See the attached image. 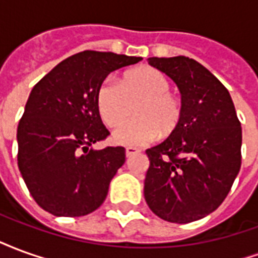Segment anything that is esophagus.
<instances>
[{
  "label": "esophagus",
  "mask_w": 258,
  "mask_h": 258,
  "mask_svg": "<svg viewBox=\"0 0 258 258\" xmlns=\"http://www.w3.org/2000/svg\"><path fill=\"white\" fill-rule=\"evenodd\" d=\"M140 149H137V148H133V146H128V148H125V155L127 157L134 156V155H138L140 153Z\"/></svg>",
  "instance_id": "obj_1"
}]
</instances>
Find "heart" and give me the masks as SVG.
I'll use <instances>...</instances> for the list:
<instances>
[{"instance_id":"heart-1","label":"heart","mask_w":258,"mask_h":258,"mask_svg":"<svg viewBox=\"0 0 258 258\" xmlns=\"http://www.w3.org/2000/svg\"><path fill=\"white\" fill-rule=\"evenodd\" d=\"M133 105L135 117L113 134L120 145L142 146L159 134L168 137L182 120V103L170 92L167 77L153 68L135 69L124 74L120 83L106 79L98 87L96 109L107 127H118L130 116Z\"/></svg>"}]
</instances>
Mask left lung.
Returning a JSON list of instances; mask_svg holds the SVG:
<instances>
[{"label": "left lung", "mask_w": 258, "mask_h": 258, "mask_svg": "<svg viewBox=\"0 0 258 258\" xmlns=\"http://www.w3.org/2000/svg\"><path fill=\"white\" fill-rule=\"evenodd\" d=\"M178 85L182 120L162 144L146 151L144 195L168 222L188 224L221 205L242 164V127L221 81L186 56L149 58Z\"/></svg>", "instance_id": "left-lung-1"}]
</instances>
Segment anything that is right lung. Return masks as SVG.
Masks as SVG:
<instances>
[{"mask_svg": "<svg viewBox=\"0 0 258 258\" xmlns=\"http://www.w3.org/2000/svg\"><path fill=\"white\" fill-rule=\"evenodd\" d=\"M141 59L84 51L62 60L31 90L18 125V166L45 211L87 216L106 199L125 149H91L110 134L96 109V91L107 74Z\"/></svg>", "mask_w": 258, "mask_h": 258, "instance_id": "right-lung-1", "label": "right lung"}]
</instances>
